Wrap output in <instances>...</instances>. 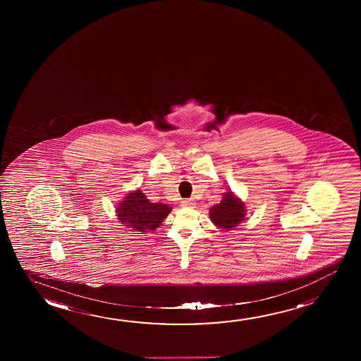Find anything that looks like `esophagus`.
Segmentation results:
<instances>
[{
	"label": "esophagus",
	"instance_id": "esophagus-1",
	"mask_svg": "<svg viewBox=\"0 0 361 361\" xmlns=\"http://www.w3.org/2000/svg\"><path fill=\"white\" fill-rule=\"evenodd\" d=\"M181 206H183V207H192L193 201L192 200H190V198H185V200L181 201Z\"/></svg>",
	"mask_w": 361,
	"mask_h": 361
}]
</instances>
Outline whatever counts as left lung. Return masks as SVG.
I'll list each match as a JSON object with an SVG mask.
<instances>
[{
  "mask_svg": "<svg viewBox=\"0 0 361 361\" xmlns=\"http://www.w3.org/2000/svg\"><path fill=\"white\" fill-rule=\"evenodd\" d=\"M209 216L212 222L218 227L232 229L244 221L245 207L243 202L237 197H234L232 192H227L221 203L214 204L209 209Z\"/></svg>",
  "mask_w": 361,
  "mask_h": 361,
  "instance_id": "obj_1",
  "label": "left lung"
}]
</instances>
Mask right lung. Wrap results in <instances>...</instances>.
I'll return each instance as SVG.
<instances>
[{
  "label": "right lung",
  "mask_w": 361,
  "mask_h": 361,
  "mask_svg": "<svg viewBox=\"0 0 361 361\" xmlns=\"http://www.w3.org/2000/svg\"><path fill=\"white\" fill-rule=\"evenodd\" d=\"M117 217L124 227L133 228L137 232L154 231L164 222L171 207L165 203H152L140 190L128 193L119 203Z\"/></svg>",
  "instance_id": "add662e5"
}]
</instances>
